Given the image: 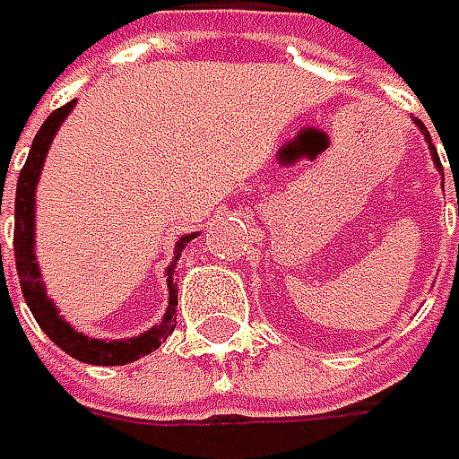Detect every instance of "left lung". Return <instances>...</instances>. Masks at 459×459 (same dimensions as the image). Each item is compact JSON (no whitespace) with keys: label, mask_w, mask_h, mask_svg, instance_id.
<instances>
[{"label":"left lung","mask_w":459,"mask_h":459,"mask_svg":"<svg viewBox=\"0 0 459 459\" xmlns=\"http://www.w3.org/2000/svg\"><path fill=\"white\" fill-rule=\"evenodd\" d=\"M414 125H417V127H420V133L425 135V140H428V148H430V156H433V161H436V167L441 169V161H438V153H436V145L430 143V133H428V127H425V125H422L420 119H414ZM441 178H444V169H441ZM457 199H459V194H457Z\"/></svg>","instance_id":"8db88e82"}]
</instances>
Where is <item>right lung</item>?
<instances>
[{
	"label": "right lung",
	"mask_w": 459,
	"mask_h": 459,
	"mask_svg": "<svg viewBox=\"0 0 459 459\" xmlns=\"http://www.w3.org/2000/svg\"><path fill=\"white\" fill-rule=\"evenodd\" d=\"M76 100L60 106L57 111H52L47 117V122L42 125V130L37 133V138L31 143V151H29V159L18 175V191H15V238H13V249H15V268H18V279H21V290H23V298L34 314L37 324L42 326L47 337L60 348L65 351L68 356L84 361V364H100V367H122V364H130L140 356H148L151 351H156L167 334L175 329V303H178V295H175V281H172V268H175V260L180 257V249L186 247V241L196 238V233L191 236H183L175 247V260L172 265L167 268V287H169V306H167V314L161 316V321L156 326H151L148 332H143L138 337H127V340H95V337H87L82 332H76L68 321L63 319L55 308V303L47 298L45 281H42V273H39V263H37V252H34V210H37V202H34V194H37V183H39V175H42V167H45V156L49 151V143L55 138L57 127L63 125V119L71 114ZM0 215H2V194H0ZM0 263H2V247H0Z\"/></svg>",
	"instance_id": "1"
}]
</instances>
